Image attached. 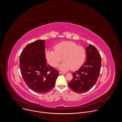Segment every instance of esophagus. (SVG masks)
Here are the masks:
<instances>
[{
  "instance_id": "obj_1",
  "label": "esophagus",
  "mask_w": 122,
  "mask_h": 122,
  "mask_svg": "<svg viewBox=\"0 0 122 122\" xmlns=\"http://www.w3.org/2000/svg\"><path fill=\"white\" fill-rule=\"evenodd\" d=\"M59 73L60 74H66V73L65 72H63V71H59Z\"/></svg>"
}]
</instances>
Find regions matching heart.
Returning a JSON list of instances; mask_svg holds the SVG:
<instances>
[{"label":"heart","mask_w":122,"mask_h":122,"mask_svg":"<svg viewBox=\"0 0 122 122\" xmlns=\"http://www.w3.org/2000/svg\"><path fill=\"white\" fill-rule=\"evenodd\" d=\"M55 50H48L45 54L49 64L53 67L58 66L60 62L64 61L59 68L62 70L71 69L75 71L79 68L86 57L85 49L72 41H63L56 45Z\"/></svg>","instance_id":"obj_1"}]
</instances>
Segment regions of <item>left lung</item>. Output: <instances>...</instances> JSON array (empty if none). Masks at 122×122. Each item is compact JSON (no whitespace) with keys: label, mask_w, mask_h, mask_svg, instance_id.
Listing matches in <instances>:
<instances>
[{"label":"left lung","mask_w":122,"mask_h":122,"mask_svg":"<svg viewBox=\"0 0 122 122\" xmlns=\"http://www.w3.org/2000/svg\"><path fill=\"white\" fill-rule=\"evenodd\" d=\"M86 60L78 71L72 73L73 79L68 85L78 93L86 92L96 84L101 66V58L97 49L91 44L87 47Z\"/></svg>","instance_id":"1"}]
</instances>
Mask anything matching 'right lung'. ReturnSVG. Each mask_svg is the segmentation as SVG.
Here are the masks:
<instances>
[{
    "label": "right lung",
    "instance_id": "obj_1",
    "mask_svg": "<svg viewBox=\"0 0 122 122\" xmlns=\"http://www.w3.org/2000/svg\"><path fill=\"white\" fill-rule=\"evenodd\" d=\"M45 41L38 40L27 45L20 56L23 79L33 91L44 94L54 88L59 71L47 63Z\"/></svg>",
    "mask_w": 122,
    "mask_h": 122
}]
</instances>
